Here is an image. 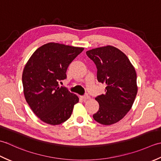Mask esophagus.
<instances>
[{"label": "esophagus", "mask_w": 161, "mask_h": 161, "mask_svg": "<svg viewBox=\"0 0 161 161\" xmlns=\"http://www.w3.org/2000/svg\"><path fill=\"white\" fill-rule=\"evenodd\" d=\"M81 98H82V99H84L85 101V100H87V99H90V97L89 95H84V96L81 97Z\"/></svg>", "instance_id": "34e87169"}]
</instances>
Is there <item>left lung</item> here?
Segmentation results:
<instances>
[{"label": "left lung", "mask_w": 161, "mask_h": 161, "mask_svg": "<svg viewBox=\"0 0 161 161\" xmlns=\"http://www.w3.org/2000/svg\"><path fill=\"white\" fill-rule=\"evenodd\" d=\"M97 68V80L106 85V93L95 98L99 109L94 119L103 125L119 122L132 108L137 92L135 68L122 51L113 46L87 51Z\"/></svg>", "instance_id": "obj_1"}]
</instances>
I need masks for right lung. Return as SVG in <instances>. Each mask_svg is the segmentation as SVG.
I'll list each match as a JSON object with an SVG mask.
<instances>
[{
	"label": "right lung",
	"instance_id": "right-lung-1",
	"mask_svg": "<svg viewBox=\"0 0 161 161\" xmlns=\"http://www.w3.org/2000/svg\"><path fill=\"white\" fill-rule=\"evenodd\" d=\"M83 50L50 42L38 48L25 64L22 74L25 99L42 122L58 125L71 117L79 99L58 83L67 78L69 65Z\"/></svg>",
	"mask_w": 161,
	"mask_h": 161
}]
</instances>
